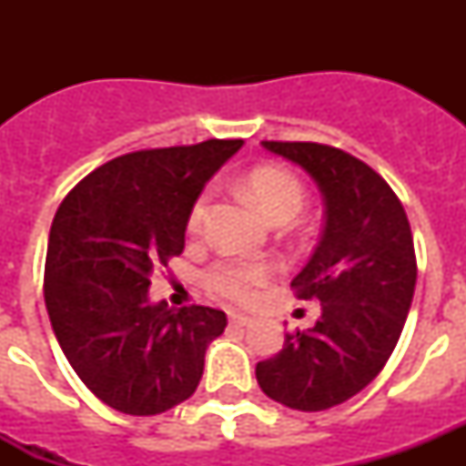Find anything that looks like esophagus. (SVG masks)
<instances>
[{
	"label": "esophagus",
	"mask_w": 466,
	"mask_h": 466,
	"mask_svg": "<svg viewBox=\"0 0 466 466\" xmlns=\"http://www.w3.org/2000/svg\"><path fill=\"white\" fill-rule=\"evenodd\" d=\"M252 322H254L252 317L240 315V312H230V324H233V327L245 329V327H249V324H252Z\"/></svg>",
	"instance_id": "obj_1"
}]
</instances>
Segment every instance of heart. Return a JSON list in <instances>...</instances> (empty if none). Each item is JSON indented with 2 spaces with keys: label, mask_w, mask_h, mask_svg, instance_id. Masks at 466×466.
Instances as JSON below:
<instances>
[{
  "label": "heart",
  "mask_w": 466,
  "mask_h": 466,
  "mask_svg": "<svg viewBox=\"0 0 466 466\" xmlns=\"http://www.w3.org/2000/svg\"><path fill=\"white\" fill-rule=\"evenodd\" d=\"M247 193L257 200L258 208L270 221L294 219L303 208V187L291 172L275 166H263L245 177ZM209 191L196 198L188 212V230L200 233L209 209ZM273 263L258 258H224L214 263L208 273L209 289L236 303H249L273 275Z\"/></svg>",
  "instance_id": "1"
}]
</instances>
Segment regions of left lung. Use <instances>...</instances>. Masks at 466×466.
<instances>
[{
    "instance_id": "1",
    "label": "left lung",
    "mask_w": 466,
    "mask_h": 466,
    "mask_svg": "<svg viewBox=\"0 0 466 466\" xmlns=\"http://www.w3.org/2000/svg\"><path fill=\"white\" fill-rule=\"evenodd\" d=\"M261 147L317 184L324 226L291 279L322 315L312 329L287 333L278 355L257 364V380L289 409H331L382 371L401 336L418 278L410 224L385 179L355 156L315 142Z\"/></svg>"
}]
</instances>
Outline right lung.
<instances>
[{"label":"right lung","mask_w":466,"mask_h":466,"mask_svg":"<svg viewBox=\"0 0 466 466\" xmlns=\"http://www.w3.org/2000/svg\"><path fill=\"white\" fill-rule=\"evenodd\" d=\"M242 147L208 139L126 154L69 191L48 236L44 296L65 357L95 397L127 415L187 401L226 312L151 303L156 266L184 249L196 198Z\"/></svg>","instance_id":"1"}]
</instances>
